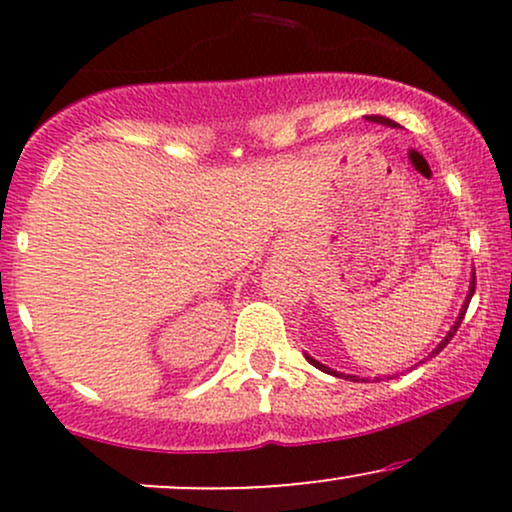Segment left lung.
Listing matches in <instances>:
<instances>
[{
  "label": "left lung",
  "mask_w": 512,
  "mask_h": 512,
  "mask_svg": "<svg viewBox=\"0 0 512 512\" xmlns=\"http://www.w3.org/2000/svg\"><path fill=\"white\" fill-rule=\"evenodd\" d=\"M366 120H368V122H378V125H385V127H399L395 120H390V117H383V115H368V117H366ZM474 286H477V279H474V276H472V281H469V293H467V301H464V305H462V310H460V315H457V320H455V325H452V327H450V332H448V334H445V339H443V342H440V344L436 346V349H433V354H431V356H436V354H440V351H443V349H445V346H448V342H450V339H452V337H455L457 327H460V325H462V320H464V313H467V308H469V301H472V296H474ZM305 358H308V361H310V363H313V366H315V368H320V370H322V373H330V375H337V378H344V380H356V383H358V378H356V375H346V373H337V370H332V368L322 366V363H320V361H315V358H313V356H308V354H305Z\"/></svg>",
  "instance_id": "left-lung-1"
}]
</instances>
